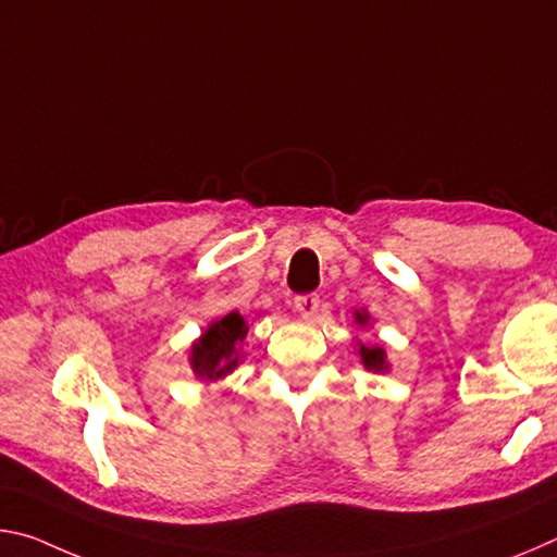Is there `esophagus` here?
Returning <instances> with one entry per match:
<instances>
[{"label":"esophagus","mask_w":557,"mask_h":557,"mask_svg":"<svg viewBox=\"0 0 557 557\" xmlns=\"http://www.w3.org/2000/svg\"><path fill=\"white\" fill-rule=\"evenodd\" d=\"M295 307H297V312L301 317L312 319L317 314V309H319V297L317 295H301V297L295 299Z\"/></svg>","instance_id":"34e87169"}]
</instances>
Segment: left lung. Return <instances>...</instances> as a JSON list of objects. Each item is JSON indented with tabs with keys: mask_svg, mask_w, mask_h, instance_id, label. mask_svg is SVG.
<instances>
[{
	"mask_svg": "<svg viewBox=\"0 0 557 557\" xmlns=\"http://www.w3.org/2000/svg\"><path fill=\"white\" fill-rule=\"evenodd\" d=\"M354 322L361 329L371 326V314L366 312V309H356ZM356 354H358V361H361L366 371H373V373H388L391 371L388 354H385L383 346H366L361 342H356Z\"/></svg>",
	"mask_w": 557,
	"mask_h": 557,
	"instance_id": "8db88e82",
	"label": "left lung"
}]
</instances>
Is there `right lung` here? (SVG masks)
<instances>
[{
  "label": "right lung",
  "instance_id": "right-lung-1",
  "mask_svg": "<svg viewBox=\"0 0 557 557\" xmlns=\"http://www.w3.org/2000/svg\"><path fill=\"white\" fill-rule=\"evenodd\" d=\"M248 336V319L228 312L203 329V334L188 346V366L203 383H219L243 361V342Z\"/></svg>",
  "mask_w": 557,
  "mask_h": 557
}]
</instances>
